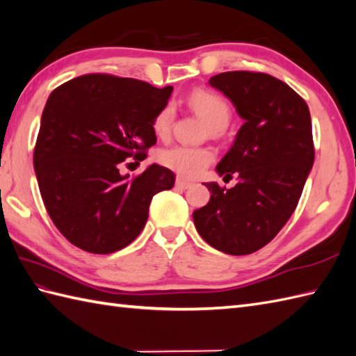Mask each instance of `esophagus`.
Instances as JSON below:
<instances>
[{
	"label": "esophagus",
	"instance_id": "34e87169",
	"mask_svg": "<svg viewBox=\"0 0 356 356\" xmlns=\"http://www.w3.org/2000/svg\"><path fill=\"white\" fill-rule=\"evenodd\" d=\"M176 185H177L179 188H181V189H188V188L193 186L191 181H188V180H185V179H181V177H177V179H176Z\"/></svg>",
	"mask_w": 356,
	"mask_h": 356
}]
</instances>
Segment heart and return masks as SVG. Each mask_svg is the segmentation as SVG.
<instances>
[{
	"label": "heart",
	"mask_w": 356,
	"mask_h": 356,
	"mask_svg": "<svg viewBox=\"0 0 356 356\" xmlns=\"http://www.w3.org/2000/svg\"><path fill=\"white\" fill-rule=\"evenodd\" d=\"M188 103L206 120L213 134H220V131L226 130L230 118H232V111H230L227 102L221 95L211 92V90L195 89L188 97ZM175 117V106L168 103L161 107L152 122L154 134L161 138L167 136L172 129ZM158 159L163 167L176 171L181 177L194 179L200 176L206 167L213 161V153L204 147L172 145L161 150Z\"/></svg>",
	"instance_id": "1"
}]
</instances>
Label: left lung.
Listing matches in <instances>:
<instances>
[{
  "label": "left lung",
  "instance_id": "1",
  "mask_svg": "<svg viewBox=\"0 0 356 356\" xmlns=\"http://www.w3.org/2000/svg\"><path fill=\"white\" fill-rule=\"evenodd\" d=\"M244 120L234 145L217 165L220 176L236 175L238 184L212 193L193 212L197 232L213 249L250 254L285 226L302 195L314 163L308 104L282 80L264 72L229 71L209 79Z\"/></svg>",
  "mask_w": 356,
  "mask_h": 356
}]
</instances>
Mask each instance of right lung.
I'll use <instances>...</instances> for the list:
<instances>
[{
	"label": "right lung",
	"mask_w": 356,
	"mask_h": 356,
	"mask_svg": "<svg viewBox=\"0 0 356 356\" xmlns=\"http://www.w3.org/2000/svg\"><path fill=\"white\" fill-rule=\"evenodd\" d=\"M172 86L86 74L56 88L44 107L33 165L49 218L79 249L107 254L140 234L154 194L175 172L152 163L136 177L121 162L144 161L156 144L152 122Z\"/></svg>",
	"instance_id": "1"
}]
</instances>
